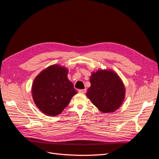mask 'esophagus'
Instances as JSON below:
<instances>
[{
  "mask_svg": "<svg viewBox=\"0 0 159 159\" xmlns=\"http://www.w3.org/2000/svg\"><path fill=\"white\" fill-rule=\"evenodd\" d=\"M78 91L80 93H85L86 92V89H79Z\"/></svg>",
  "mask_w": 159,
  "mask_h": 159,
  "instance_id": "1",
  "label": "esophagus"
}]
</instances>
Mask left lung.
Returning <instances> with one entry per match:
<instances>
[{"label":"left lung","instance_id":"left-lung-1","mask_svg":"<svg viewBox=\"0 0 159 159\" xmlns=\"http://www.w3.org/2000/svg\"><path fill=\"white\" fill-rule=\"evenodd\" d=\"M86 96L102 113H111L122 104L125 88L119 75L111 70H99L91 74Z\"/></svg>","mask_w":159,"mask_h":159}]
</instances>
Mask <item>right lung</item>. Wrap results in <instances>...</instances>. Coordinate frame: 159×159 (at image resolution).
<instances>
[{"label":"right lung","mask_w":159,"mask_h":159,"mask_svg":"<svg viewBox=\"0 0 159 159\" xmlns=\"http://www.w3.org/2000/svg\"><path fill=\"white\" fill-rule=\"evenodd\" d=\"M68 73L64 67L52 65L36 77L32 94L34 102L42 113L49 116L60 114L78 93L68 80Z\"/></svg>","instance_id":"right-lung-1"}]
</instances>
